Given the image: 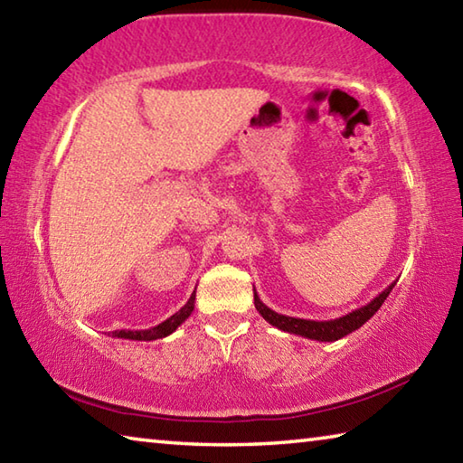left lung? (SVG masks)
<instances>
[{
  "label": "left lung",
  "mask_w": 463,
  "mask_h": 463,
  "mask_svg": "<svg viewBox=\"0 0 463 463\" xmlns=\"http://www.w3.org/2000/svg\"><path fill=\"white\" fill-rule=\"evenodd\" d=\"M394 286H396V281H392V284L383 289L382 294L375 296L372 302L365 304V307L349 312V315H345V317L335 318V320H308V318H294V317L278 315L276 310L265 307L260 294H257L255 289L253 292H255V308L260 310V315L268 320L269 325L278 326L279 331L307 336V339H312V341H339L345 335L354 333L359 326H364L367 320H370L375 312L380 310L383 300L390 296L392 288Z\"/></svg>",
  "instance_id": "1"
}]
</instances>
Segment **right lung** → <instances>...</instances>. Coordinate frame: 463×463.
<instances>
[{"label":"right lung","instance_id":"add662e5","mask_svg":"<svg viewBox=\"0 0 463 463\" xmlns=\"http://www.w3.org/2000/svg\"><path fill=\"white\" fill-rule=\"evenodd\" d=\"M194 302H195V289L194 294L190 296L182 308H179L174 317H169L167 320H163L161 325L145 328V331H114L112 336H118V339H130V341H155V339H163L175 331V328L185 323V318L194 312Z\"/></svg>","mask_w":463,"mask_h":463}]
</instances>
